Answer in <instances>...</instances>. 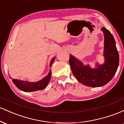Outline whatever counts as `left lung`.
<instances>
[{
  "label": "left lung",
  "mask_w": 124,
  "mask_h": 124,
  "mask_svg": "<svg viewBox=\"0 0 124 124\" xmlns=\"http://www.w3.org/2000/svg\"><path fill=\"white\" fill-rule=\"evenodd\" d=\"M104 35L105 62L97 65V69H92L89 65L84 66L72 55L69 57V64L74 76L81 83L87 86L100 87L106 85L112 79L119 65V54L114 38L104 27L101 28Z\"/></svg>",
  "instance_id": "left-lung-1"
}]
</instances>
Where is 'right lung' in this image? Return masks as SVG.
Returning a JSON list of instances; mask_svg holds the SVG:
<instances>
[{
  "mask_svg": "<svg viewBox=\"0 0 124 124\" xmlns=\"http://www.w3.org/2000/svg\"><path fill=\"white\" fill-rule=\"evenodd\" d=\"M54 59L53 58L50 63V66L53 63ZM51 71L46 77L43 78L42 80L38 81L37 82H29L28 81H21L17 79H13V82L16 86L18 89L23 92H35L37 90H41L45 89L47 86L48 83L51 79Z\"/></svg>",
  "mask_w": 124,
  "mask_h": 124,
  "instance_id": "obj_1",
  "label": "right lung"
}]
</instances>
